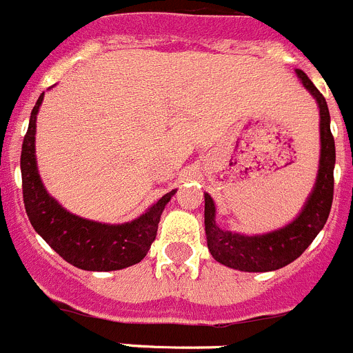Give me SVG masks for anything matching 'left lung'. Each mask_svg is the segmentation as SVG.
<instances>
[{"mask_svg": "<svg viewBox=\"0 0 353 353\" xmlns=\"http://www.w3.org/2000/svg\"><path fill=\"white\" fill-rule=\"evenodd\" d=\"M302 84L316 99L320 108V170L316 183L304 210L288 226L267 233V235H240L226 232L215 224V205L208 194H205V233H207L208 251L219 263L244 272H270L297 260L314 236L320 233L332 207L334 196V164L336 146L334 136L330 132V114L325 97L318 92L311 79L302 70H297Z\"/></svg>", "mask_w": 353, "mask_h": 353, "instance_id": "8db88e82", "label": "left lung"}]
</instances>
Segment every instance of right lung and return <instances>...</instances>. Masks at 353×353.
Here are the masks:
<instances>
[{"mask_svg": "<svg viewBox=\"0 0 353 353\" xmlns=\"http://www.w3.org/2000/svg\"><path fill=\"white\" fill-rule=\"evenodd\" d=\"M42 99L43 93L31 111L21 152L24 208L31 226L65 261L77 269L108 272L139 263L155 240L161 214L174 191L162 196L141 217L125 224L95 223L61 208L46 192L37 171L35 129Z\"/></svg>", "mask_w": 353, "mask_h": 353, "instance_id": "add662e5", "label": "right lung"}]
</instances>
